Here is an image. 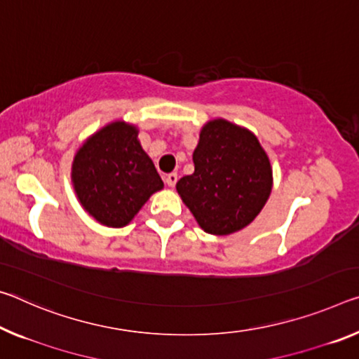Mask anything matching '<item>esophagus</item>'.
<instances>
[{
  "label": "esophagus",
  "instance_id": "1",
  "mask_svg": "<svg viewBox=\"0 0 359 359\" xmlns=\"http://www.w3.org/2000/svg\"><path fill=\"white\" fill-rule=\"evenodd\" d=\"M164 182H166L168 187H174L175 184H177V174H175V172L168 174L166 179H164Z\"/></svg>",
  "mask_w": 359,
  "mask_h": 359
}]
</instances>
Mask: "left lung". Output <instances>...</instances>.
<instances>
[{"label": "left lung", "mask_w": 359, "mask_h": 359, "mask_svg": "<svg viewBox=\"0 0 359 359\" xmlns=\"http://www.w3.org/2000/svg\"><path fill=\"white\" fill-rule=\"evenodd\" d=\"M195 172L175 189L201 229L225 236L243 230L269 200L273 170L269 155L251 130L210 119L193 151Z\"/></svg>", "instance_id": "8db88e82"}]
</instances>
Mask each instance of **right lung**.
<instances>
[{
	"label": "right lung",
	"instance_id": "obj_1",
	"mask_svg": "<svg viewBox=\"0 0 359 359\" xmlns=\"http://www.w3.org/2000/svg\"><path fill=\"white\" fill-rule=\"evenodd\" d=\"M72 182L83 209L111 229L126 226L164 187L142 149L137 126L123 119L84 140L73 158Z\"/></svg>",
	"mask_w": 359,
	"mask_h": 359
}]
</instances>
